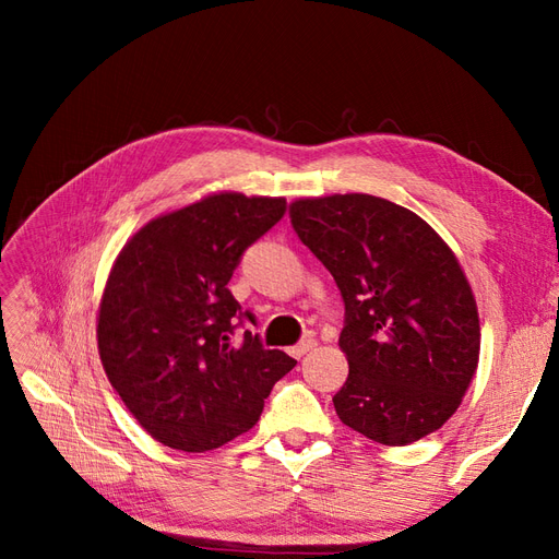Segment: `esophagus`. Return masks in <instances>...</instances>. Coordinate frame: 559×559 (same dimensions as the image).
Masks as SVG:
<instances>
[{
	"instance_id": "esophagus-1",
	"label": "esophagus",
	"mask_w": 559,
	"mask_h": 559,
	"mask_svg": "<svg viewBox=\"0 0 559 559\" xmlns=\"http://www.w3.org/2000/svg\"><path fill=\"white\" fill-rule=\"evenodd\" d=\"M317 347V341L314 337H306V341H300L296 347H292V357H296V359H300V357H306L308 352H312Z\"/></svg>"
}]
</instances>
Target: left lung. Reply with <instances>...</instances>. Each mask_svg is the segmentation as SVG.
Masks as SVG:
<instances>
[{
    "instance_id": "obj_1",
    "label": "left lung",
    "mask_w": 559,
    "mask_h": 559,
    "mask_svg": "<svg viewBox=\"0 0 559 559\" xmlns=\"http://www.w3.org/2000/svg\"><path fill=\"white\" fill-rule=\"evenodd\" d=\"M289 216L345 300L337 417L382 445L441 429L480 357L478 306L454 251L425 218L368 193L298 198Z\"/></svg>"
}]
</instances>
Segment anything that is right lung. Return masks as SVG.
Wrapping results in <instances>:
<instances>
[{"instance_id": "obj_1", "label": "right lung", "mask_w": 559, "mask_h": 559, "mask_svg": "<svg viewBox=\"0 0 559 559\" xmlns=\"http://www.w3.org/2000/svg\"><path fill=\"white\" fill-rule=\"evenodd\" d=\"M284 210V198L212 193L151 218L118 251L99 298L97 352L116 394L158 443L226 445L257 425L270 389L296 366L251 331L230 341L240 314L233 270Z\"/></svg>"}]
</instances>
